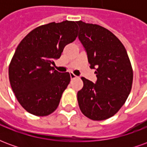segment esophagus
<instances>
[{"label": "esophagus", "mask_w": 147, "mask_h": 147, "mask_svg": "<svg viewBox=\"0 0 147 147\" xmlns=\"http://www.w3.org/2000/svg\"><path fill=\"white\" fill-rule=\"evenodd\" d=\"M70 77L71 80H74V79H76V78H77V76L75 75V74L73 73H70Z\"/></svg>", "instance_id": "34e87169"}]
</instances>
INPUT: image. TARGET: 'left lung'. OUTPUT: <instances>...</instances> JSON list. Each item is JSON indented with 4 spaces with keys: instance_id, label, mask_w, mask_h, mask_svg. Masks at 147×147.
Listing matches in <instances>:
<instances>
[{
    "instance_id": "8db88e82",
    "label": "left lung",
    "mask_w": 147,
    "mask_h": 147,
    "mask_svg": "<svg viewBox=\"0 0 147 147\" xmlns=\"http://www.w3.org/2000/svg\"><path fill=\"white\" fill-rule=\"evenodd\" d=\"M79 39L87 54L97 81L82 77L83 87L77 98L81 112L93 120H106L126 102L133 81L128 55L119 39L105 27L78 21Z\"/></svg>"
}]
</instances>
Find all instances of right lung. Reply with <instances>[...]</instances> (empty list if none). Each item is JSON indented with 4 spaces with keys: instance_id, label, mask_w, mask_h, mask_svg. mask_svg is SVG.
<instances>
[{
    "instance_id": "right-lung-1",
    "label": "right lung",
    "mask_w": 147,
    "mask_h": 147,
    "mask_svg": "<svg viewBox=\"0 0 147 147\" xmlns=\"http://www.w3.org/2000/svg\"><path fill=\"white\" fill-rule=\"evenodd\" d=\"M77 33L74 21L53 22L31 30L17 46L8 67L9 81L18 102L28 113L45 117L58 107L71 77L52 64Z\"/></svg>"
}]
</instances>
